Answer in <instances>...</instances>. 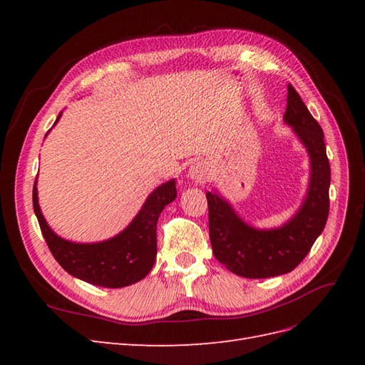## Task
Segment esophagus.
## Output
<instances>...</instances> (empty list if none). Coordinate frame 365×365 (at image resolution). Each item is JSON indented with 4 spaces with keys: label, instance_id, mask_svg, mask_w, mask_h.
Wrapping results in <instances>:
<instances>
[{
    "label": "esophagus",
    "instance_id": "34e87169",
    "mask_svg": "<svg viewBox=\"0 0 365 365\" xmlns=\"http://www.w3.org/2000/svg\"><path fill=\"white\" fill-rule=\"evenodd\" d=\"M210 165L207 161H200V163H195L190 170H189V176L190 178L197 182V184H204L210 180Z\"/></svg>",
    "mask_w": 365,
    "mask_h": 365
}]
</instances>
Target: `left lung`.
Instances as JSON below:
<instances>
[{"mask_svg":"<svg viewBox=\"0 0 365 365\" xmlns=\"http://www.w3.org/2000/svg\"><path fill=\"white\" fill-rule=\"evenodd\" d=\"M286 102L284 121L306 146L312 165L307 197L295 217L282 228L254 230L242 222L217 195L205 193L215 257L240 277L267 279L291 272L323 233L329 216L330 165L323 129L291 85Z\"/></svg>","mask_w":365,"mask_h":365,"instance_id":"1","label":"left lung"}]
</instances>
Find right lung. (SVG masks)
<instances>
[{
    "label": "right lung",
    "mask_w": 365,
    "mask_h": 365,
    "mask_svg": "<svg viewBox=\"0 0 365 365\" xmlns=\"http://www.w3.org/2000/svg\"><path fill=\"white\" fill-rule=\"evenodd\" d=\"M175 197V181L165 182L150 193L140 213L118 236L101 244H73L50 230L38 204L36 184L33 185V208L53 257L74 277L103 288H123L149 274L157 257L158 216Z\"/></svg>",
    "instance_id": "add662e5"
}]
</instances>
